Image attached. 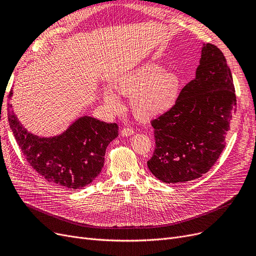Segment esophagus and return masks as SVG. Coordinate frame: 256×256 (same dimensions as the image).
I'll return each mask as SVG.
<instances>
[{"instance_id":"34e87169","label":"esophagus","mask_w":256,"mask_h":256,"mask_svg":"<svg viewBox=\"0 0 256 256\" xmlns=\"http://www.w3.org/2000/svg\"><path fill=\"white\" fill-rule=\"evenodd\" d=\"M132 134H134V130L132 128H122V130H121V135L126 136V137L130 136V135H132Z\"/></svg>"}]
</instances>
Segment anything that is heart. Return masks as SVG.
<instances>
[{"label":"heart","instance_id":"obj_1","mask_svg":"<svg viewBox=\"0 0 256 256\" xmlns=\"http://www.w3.org/2000/svg\"><path fill=\"white\" fill-rule=\"evenodd\" d=\"M114 90L130 96V106L136 118L152 120L164 115L176 106L180 92V78L154 62L145 63L138 68L120 76L113 84ZM104 100L118 110L121 102L111 89L104 91Z\"/></svg>","mask_w":256,"mask_h":256}]
</instances>
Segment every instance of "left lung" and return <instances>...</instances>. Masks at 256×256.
<instances>
[{
	"label": "left lung",
	"mask_w": 256,
	"mask_h": 256,
	"mask_svg": "<svg viewBox=\"0 0 256 256\" xmlns=\"http://www.w3.org/2000/svg\"><path fill=\"white\" fill-rule=\"evenodd\" d=\"M236 111L230 66L216 46L206 44L195 78L182 89L170 111L152 120L156 148L148 169L167 184L202 176L223 152Z\"/></svg>",
	"instance_id": "obj_1"
}]
</instances>
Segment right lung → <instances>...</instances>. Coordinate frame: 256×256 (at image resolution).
Listing matches in <instances>:
<instances>
[{
	"instance_id": "obj_1",
	"label": "right lung",
	"mask_w": 256,
	"mask_h": 256,
	"mask_svg": "<svg viewBox=\"0 0 256 256\" xmlns=\"http://www.w3.org/2000/svg\"><path fill=\"white\" fill-rule=\"evenodd\" d=\"M12 92L10 91L9 96ZM8 121L29 165L50 184L78 189L102 171L106 146L118 136L117 124L89 116L78 118L62 135L39 138L26 130L8 106Z\"/></svg>"
}]
</instances>
